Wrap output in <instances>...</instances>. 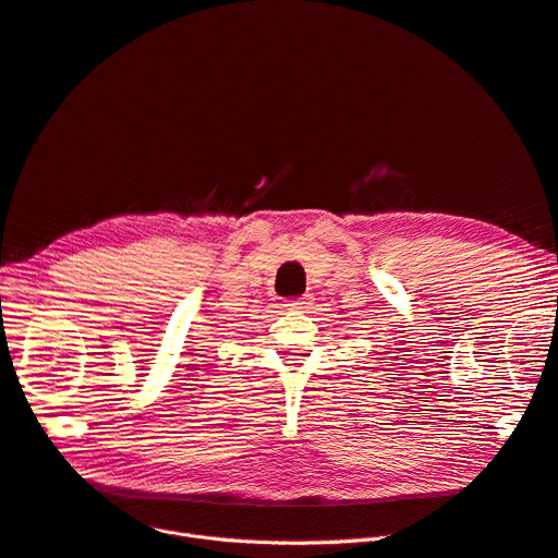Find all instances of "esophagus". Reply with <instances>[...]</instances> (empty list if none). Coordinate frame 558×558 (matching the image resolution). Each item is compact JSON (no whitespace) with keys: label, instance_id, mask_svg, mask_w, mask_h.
I'll return each mask as SVG.
<instances>
[{"label":"esophagus","instance_id":"obj_1","mask_svg":"<svg viewBox=\"0 0 558 558\" xmlns=\"http://www.w3.org/2000/svg\"><path fill=\"white\" fill-rule=\"evenodd\" d=\"M284 307H289V310H305V307H310V301L307 299H294V301H287Z\"/></svg>","mask_w":558,"mask_h":558}]
</instances>
